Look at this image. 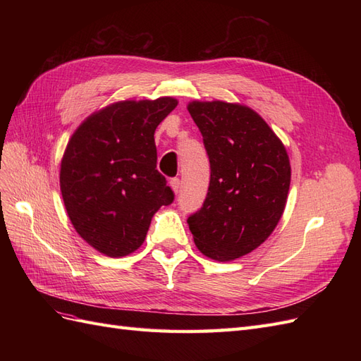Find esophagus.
Masks as SVG:
<instances>
[{
  "mask_svg": "<svg viewBox=\"0 0 361 361\" xmlns=\"http://www.w3.org/2000/svg\"><path fill=\"white\" fill-rule=\"evenodd\" d=\"M170 187H171V190L174 191V192H179V188H180V180H179V178H173V179H170Z\"/></svg>",
  "mask_w": 361,
  "mask_h": 361,
  "instance_id": "esophagus-1",
  "label": "esophagus"
}]
</instances>
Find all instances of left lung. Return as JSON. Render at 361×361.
I'll return each instance as SVG.
<instances>
[{"mask_svg": "<svg viewBox=\"0 0 361 361\" xmlns=\"http://www.w3.org/2000/svg\"><path fill=\"white\" fill-rule=\"evenodd\" d=\"M188 111L203 135L211 180L200 211L187 221L204 256L228 262L265 243L280 221L289 157L274 130L245 105L192 101Z\"/></svg>", "mask_w": 361, "mask_h": 361, "instance_id": "obj_1", "label": "left lung"}]
</instances>
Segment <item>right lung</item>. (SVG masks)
<instances>
[{
    "mask_svg": "<svg viewBox=\"0 0 361 361\" xmlns=\"http://www.w3.org/2000/svg\"><path fill=\"white\" fill-rule=\"evenodd\" d=\"M173 97L122 101L75 130L60 167V190L75 231L99 253L128 256L145 243L152 216L174 200L157 170L155 129Z\"/></svg>",
    "mask_w": 361,
    "mask_h": 361,
    "instance_id": "right-lung-1",
    "label": "right lung"
}]
</instances>
